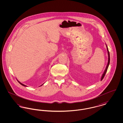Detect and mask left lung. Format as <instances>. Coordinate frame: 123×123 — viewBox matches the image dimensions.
<instances>
[{
    "label": "left lung",
    "mask_w": 123,
    "mask_h": 123,
    "mask_svg": "<svg viewBox=\"0 0 123 123\" xmlns=\"http://www.w3.org/2000/svg\"><path fill=\"white\" fill-rule=\"evenodd\" d=\"M105 45H106V49H107V51L108 57V62H107V65H106V67H105V70H104L103 73L102 74V76H101V79H100V81H102V79H103L104 77L105 76V73H106V71H107V69H108V68L109 65V64H110V53H109V51H108V47H107V45H106V44H105Z\"/></svg>",
    "instance_id": "8db88e82"
}]
</instances>
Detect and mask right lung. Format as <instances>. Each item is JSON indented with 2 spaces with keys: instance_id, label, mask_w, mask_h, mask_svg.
I'll return each instance as SVG.
<instances>
[{
  "instance_id": "add662e5",
  "label": "right lung",
  "mask_w": 123,
  "mask_h": 123,
  "mask_svg": "<svg viewBox=\"0 0 123 123\" xmlns=\"http://www.w3.org/2000/svg\"><path fill=\"white\" fill-rule=\"evenodd\" d=\"M18 80V82H19V83H20V84H21V85H23V86H24V87H28V86H26V85H24V84H23V83H21V82H19V81H18V80ZM43 84H44V83H43V84H42V85H41V86H42V85H43Z\"/></svg>"
}]
</instances>
